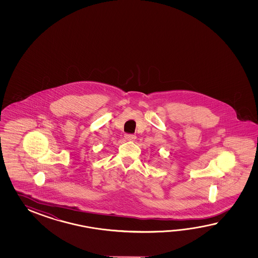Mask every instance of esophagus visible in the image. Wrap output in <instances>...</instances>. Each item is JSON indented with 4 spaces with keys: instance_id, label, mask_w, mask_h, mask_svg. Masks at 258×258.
Masks as SVG:
<instances>
[{
    "instance_id": "1",
    "label": "esophagus",
    "mask_w": 258,
    "mask_h": 258,
    "mask_svg": "<svg viewBox=\"0 0 258 258\" xmlns=\"http://www.w3.org/2000/svg\"><path fill=\"white\" fill-rule=\"evenodd\" d=\"M124 137H125V139L128 140V141H134L137 138L136 135H133V134H126Z\"/></svg>"
}]
</instances>
